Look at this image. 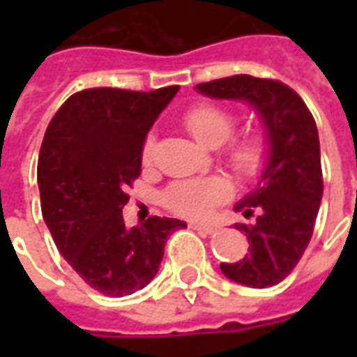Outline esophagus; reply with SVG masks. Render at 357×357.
Wrapping results in <instances>:
<instances>
[{"label": "esophagus", "mask_w": 357, "mask_h": 357, "mask_svg": "<svg viewBox=\"0 0 357 357\" xmlns=\"http://www.w3.org/2000/svg\"><path fill=\"white\" fill-rule=\"evenodd\" d=\"M189 227H191V229H195L197 233H201V235H212V233H216V227H214V225L195 224V222H191V224H189Z\"/></svg>", "instance_id": "esophagus-1"}]
</instances>
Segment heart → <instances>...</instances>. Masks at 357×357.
I'll return each mask as SVG.
<instances>
[{
	"label": "heart",
	"mask_w": 357,
	"mask_h": 357,
	"mask_svg": "<svg viewBox=\"0 0 357 357\" xmlns=\"http://www.w3.org/2000/svg\"><path fill=\"white\" fill-rule=\"evenodd\" d=\"M185 128L195 139L204 147H218L235 130V118L227 110L216 105H199L185 114ZM155 153V135H147L141 149L143 162H151ZM269 145L266 135L260 132L248 133L241 137L229 149V162L245 178H255L268 162ZM229 197L227 181L220 178L187 179L178 181L164 193L166 208L174 214L185 218H202L212 206L224 202Z\"/></svg>",
	"instance_id": "heart-1"
}]
</instances>
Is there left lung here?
<instances>
[{
	"mask_svg": "<svg viewBox=\"0 0 357 357\" xmlns=\"http://www.w3.org/2000/svg\"><path fill=\"white\" fill-rule=\"evenodd\" d=\"M212 99L248 102L260 116L269 145L268 162L258 183L235 210L255 224H235L248 239V255L235 264H220L227 279L266 289L289 275L314 233L323 197L317 126L296 91L277 80L237 74L199 84Z\"/></svg>",
	"mask_w": 357,
	"mask_h": 357,
	"instance_id": "8db88e82",
	"label": "left lung"
}]
</instances>
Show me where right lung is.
Returning a JSON list of instances; mask_svg holds the SVG:
<instances>
[{"mask_svg":"<svg viewBox=\"0 0 357 357\" xmlns=\"http://www.w3.org/2000/svg\"><path fill=\"white\" fill-rule=\"evenodd\" d=\"M178 89H84L63 102L43 135L38 158L43 220L66 262L107 296L149 284L168 237L187 227L176 218L151 216L128 229L122 218L130 199L126 187L141 174L143 141Z\"/></svg>","mask_w":357,"mask_h":357,"instance_id":"right-lung-1","label":"right lung"}]
</instances>
